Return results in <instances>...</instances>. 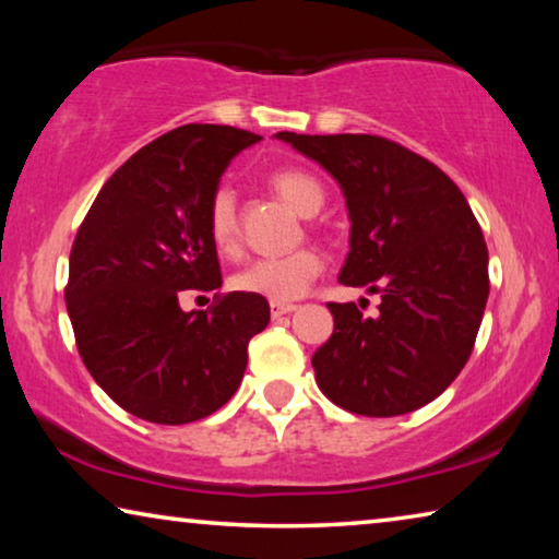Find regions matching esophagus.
Returning a JSON list of instances; mask_svg holds the SVG:
<instances>
[{"label":"esophagus","instance_id":"34e87169","mask_svg":"<svg viewBox=\"0 0 559 559\" xmlns=\"http://www.w3.org/2000/svg\"><path fill=\"white\" fill-rule=\"evenodd\" d=\"M296 310V306L293 302H271V316L273 318H281V316H288Z\"/></svg>","mask_w":559,"mask_h":559}]
</instances>
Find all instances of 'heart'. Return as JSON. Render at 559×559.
<instances>
[{
	"mask_svg": "<svg viewBox=\"0 0 559 559\" xmlns=\"http://www.w3.org/2000/svg\"><path fill=\"white\" fill-rule=\"evenodd\" d=\"M271 187L290 210L300 216H313L325 202V189L306 169L283 167L271 175ZM206 229L216 249L222 253H236L239 249V216L231 189H216L206 206ZM325 261L316 249H298L283 257H263L236 273L234 288L249 296L269 298L271 302H288L300 298L313 281L323 273Z\"/></svg>",
	"mask_w": 559,
	"mask_h": 559,
	"instance_id": "b5f03b06",
	"label": "heart"
}]
</instances>
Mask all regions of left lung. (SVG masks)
Returning a JSON list of instances; mask_svg holds the SVG:
<instances>
[{"mask_svg": "<svg viewBox=\"0 0 559 559\" xmlns=\"http://www.w3.org/2000/svg\"><path fill=\"white\" fill-rule=\"evenodd\" d=\"M337 179L349 253L337 281L380 293V313L328 302L335 330L316 382L362 416H400L447 390L468 362L488 300L484 231L449 175L380 135L276 132Z\"/></svg>", "mask_w": 559, "mask_h": 559, "instance_id": "1", "label": "left lung"}]
</instances>
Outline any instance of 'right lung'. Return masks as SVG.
Returning <instances> with one entry per match:
<instances>
[{"label":"right lung","instance_id":"1","mask_svg":"<svg viewBox=\"0 0 559 559\" xmlns=\"http://www.w3.org/2000/svg\"><path fill=\"white\" fill-rule=\"evenodd\" d=\"M259 135L182 126L138 150L75 234L66 308L86 370L112 402L153 424L214 414L239 390L266 298L234 290L185 313V290L222 288L206 206L219 177Z\"/></svg>","mask_w":559,"mask_h":559}]
</instances>
